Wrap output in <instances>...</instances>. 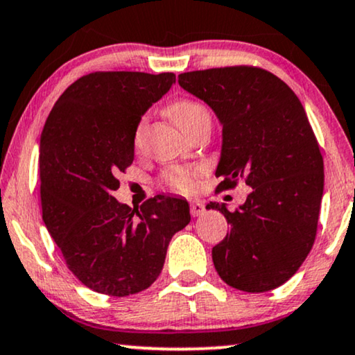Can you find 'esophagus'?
<instances>
[{
  "label": "esophagus",
  "instance_id": "esophagus-1",
  "mask_svg": "<svg viewBox=\"0 0 355 355\" xmlns=\"http://www.w3.org/2000/svg\"><path fill=\"white\" fill-rule=\"evenodd\" d=\"M205 213V205H203V202H192L190 203V214L193 216H200V214H203Z\"/></svg>",
  "mask_w": 355,
  "mask_h": 355
}]
</instances>
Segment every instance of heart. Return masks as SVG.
<instances>
[{
    "label": "heart",
    "instance_id": "1",
    "mask_svg": "<svg viewBox=\"0 0 355 355\" xmlns=\"http://www.w3.org/2000/svg\"><path fill=\"white\" fill-rule=\"evenodd\" d=\"M168 115L184 132H190L202 120L209 118L207 107L200 102L182 99L169 105ZM144 128H146V118H142L136 128L135 144L139 146ZM203 173L202 166H171L162 174V184L166 189L178 193H190L197 186V178Z\"/></svg>",
    "mask_w": 355,
    "mask_h": 355
}]
</instances>
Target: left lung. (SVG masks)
<instances>
[{
    "mask_svg": "<svg viewBox=\"0 0 355 355\" xmlns=\"http://www.w3.org/2000/svg\"><path fill=\"white\" fill-rule=\"evenodd\" d=\"M178 83L211 107L223 125L216 187L245 179L251 193L235 211L211 202L230 224L213 248L225 284L264 293L290 280L309 254L323 195V158L306 110L279 76L237 65L181 73Z\"/></svg>",
    "mask_w": 355,
    "mask_h": 355,
    "instance_id": "8db88e82",
    "label": "left lung"
}]
</instances>
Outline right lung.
I'll list each match as a JSON object with an SVG mask.
<instances>
[{
	"label": "right lung",
	"mask_w": 355,
	"mask_h": 355,
	"mask_svg": "<svg viewBox=\"0 0 355 355\" xmlns=\"http://www.w3.org/2000/svg\"><path fill=\"white\" fill-rule=\"evenodd\" d=\"M174 81V73L85 75L62 92L41 132L43 220L71 274L102 295L148 288L173 235L190 223L184 198L157 195L131 209L112 195L135 160L142 115Z\"/></svg>",
	"instance_id": "1"
}]
</instances>
